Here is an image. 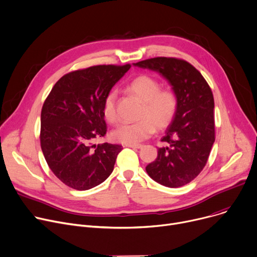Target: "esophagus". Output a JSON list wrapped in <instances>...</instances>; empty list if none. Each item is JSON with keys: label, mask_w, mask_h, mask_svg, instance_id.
Instances as JSON below:
<instances>
[{"label": "esophagus", "mask_w": 257, "mask_h": 257, "mask_svg": "<svg viewBox=\"0 0 257 257\" xmlns=\"http://www.w3.org/2000/svg\"><path fill=\"white\" fill-rule=\"evenodd\" d=\"M126 147L128 148H132V149H142V145H126Z\"/></svg>", "instance_id": "1"}]
</instances>
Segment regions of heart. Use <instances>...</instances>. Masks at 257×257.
<instances>
[{
	"instance_id": "b5f03b06",
	"label": "heart",
	"mask_w": 257,
	"mask_h": 257,
	"mask_svg": "<svg viewBox=\"0 0 257 257\" xmlns=\"http://www.w3.org/2000/svg\"><path fill=\"white\" fill-rule=\"evenodd\" d=\"M127 90L140 98L144 103L140 119L135 123H122L110 133L114 142L136 145L151 136L155 127L166 128L174 119L178 109V97L173 90L161 89V83L150 75H140L127 84ZM117 92L110 90L102 103V113L109 123L116 121Z\"/></svg>"
}]
</instances>
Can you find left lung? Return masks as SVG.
Listing matches in <instances>:
<instances>
[{"label": "left lung", "instance_id": "1", "mask_svg": "<svg viewBox=\"0 0 257 257\" xmlns=\"http://www.w3.org/2000/svg\"><path fill=\"white\" fill-rule=\"evenodd\" d=\"M160 73L178 97L177 113L161 139L148 175L157 183L178 188L194 180L207 164L215 142L214 97L200 72L184 60L158 57L133 64Z\"/></svg>", "mask_w": 257, "mask_h": 257}]
</instances>
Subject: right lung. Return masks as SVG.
<instances>
[{
	"label": "right lung",
	"instance_id": "obj_1",
	"mask_svg": "<svg viewBox=\"0 0 257 257\" xmlns=\"http://www.w3.org/2000/svg\"><path fill=\"white\" fill-rule=\"evenodd\" d=\"M130 65H98L61 77L41 110L40 144L55 176L76 190H89L112 173L122 146L93 142L106 134L105 95Z\"/></svg>",
	"mask_w": 257,
	"mask_h": 257
}]
</instances>
